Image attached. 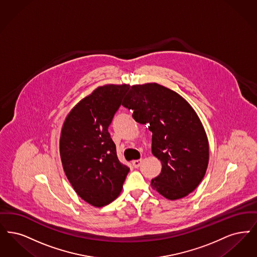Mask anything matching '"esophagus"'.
<instances>
[{
  "mask_svg": "<svg viewBox=\"0 0 257 257\" xmlns=\"http://www.w3.org/2000/svg\"><path fill=\"white\" fill-rule=\"evenodd\" d=\"M142 163H143V160L141 159V160H135L132 162V164H133V166L135 168H138V167H140V165H142Z\"/></svg>",
  "mask_w": 257,
  "mask_h": 257,
  "instance_id": "1",
  "label": "esophagus"
}]
</instances>
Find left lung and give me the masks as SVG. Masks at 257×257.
<instances>
[{
  "mask_svg": "<svg viewBox=\"0 0 257 257\" xmlns=\"http://www.w3.org/2000/svg\"><path fill=\"white\" fill-rule=\"evenodd\" d=\"M122 105L153 133L152 153L163 168L151 181L152 188L169 200L191 193L205 177L209 157L207 137L193 108L157 83L134 85Z\"/></svg>",
  "mask_w": 257,
  "mask_h": 257,
  "instance_id": "1",
  "label": "left lung"
}]
</instances>
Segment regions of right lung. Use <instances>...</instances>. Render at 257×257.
Returning <instances> with one entry per match:
<instances>
[{"label": "right lung", "mask_w": 257, "mask_h": 257, "mask_svg": "<svg viewBox=\"0 0 257 257\" xmlns=\"http://www.w3.org/2000/svg\"><path fill=\"white\" fill-rule=\"evenodd\" d=\"M129 85H104L77 103L61 130L60 157L69 182L78 196L101 207L120 194L130 168L119 162L108 132Z\"/></svg>", "instance_id": "right-lung-1"}]
</instances>
